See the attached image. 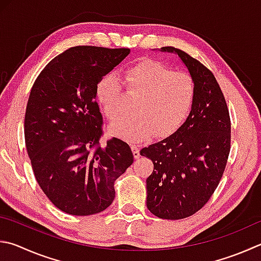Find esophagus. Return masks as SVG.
<instances>
[{
	"label": "esophagus",
	"instance_id": "esophagus-1",
	"mask_svg": "<svg viewBox=\"0 0 261 261\" xmlns=\"http://www.w3.org/2000/svg\"><path fill=\"white\" fill-rule=\"evenodd\" d=\"M131 149H132V153H134L135 159H139L140 158V148H139V146L132 145L131 146Z\"/></svg>",
	"mask_w": 261,
	"mask_h": 261
}]
</instances>
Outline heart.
I'll return each mask as SVG.
<instances>
[{"label":"heart","mask_w":261,"mask_h":261,"mask_svg":"<svg viewBox=\"0 0 261 261\" xmlns=\"http://www.w3.org/2000/svg\"><path fill=\"white\" fill-rule=\"evenodd\" d=\"M121 77L107 74L97 84V100L111 122L122 116L124 87L132 97L134 116L111 126L112 135L131 143H141L155 135L163 138L177 131L189 115L195 84L187 73L173 72L153 59H143L125 69Z\"/></svg>","instance_id":"heart-1"}]
</instances>
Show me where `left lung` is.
<instances>
[{"instance_id": "obj_1", "label": "left lung", "mask_w": 261, "mask_h": 261, "mask_svg": "<svg viewBox=\"0 0 261 261\" xmlns=\"http://www.w3.org/2000/svg\"><path fill=\"white\" fill-rule=\"evenodd\" d=\"M195 84L187 120L168 138L145 147L140 155L153 161L146 180L147 207L162 219L194 215L210 200L224 174L230 150V118L215 75L200 61L172 46Z\"/></svg>"}]
</instances>
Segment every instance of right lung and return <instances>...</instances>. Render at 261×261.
Here are the masks:
<instances>
[{
	"label": "right lung",
	"instance_id": "right-lung-1",
	"mask_svg": "<svg viewBox=\"0 0 261 261\" xmlns=\"http://www.w3.org/2000/svg\"><path fill=\"white\" fill-rule=\"evenodd\" d=\"M130 49L80 45L45 66L25 113V143L36 181L59 210L73 216L101 212L115 197L114 181L134 162L117 138L99 144L102 116L97 84Z\"/></svg>",
	"mask_w": 261,
	"mask_h": 261
}]
</instances>
